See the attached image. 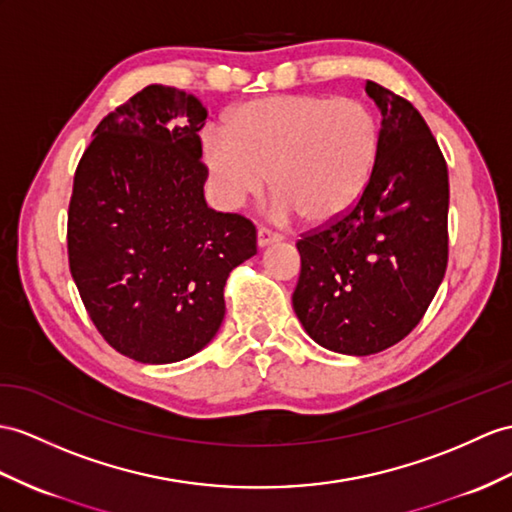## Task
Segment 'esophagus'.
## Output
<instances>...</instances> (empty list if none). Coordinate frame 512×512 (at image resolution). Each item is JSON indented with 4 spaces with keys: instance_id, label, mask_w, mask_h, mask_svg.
Instances as JSON below:
<instances>
[{
    "instance_id": "34e87169",
    "label": "esophagus",
    "mask_w": 512,
    "mask_h": 512,
    "mask_svg": "<svg viewBox=\"0 0 512 512\" xmlns=\"http://www.w3.org/2000/svg\"><path fill=\"white\" fill-rule=\"evenodd\" d=\"M280 239H282V236L276 234V232H271L269 228H258V234H256L258 247H267V245H271V243H278Z\"/></svg>"
}]
</instances>
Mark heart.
Returning <instances> with one entry per match:
<instances>
[{
	"label": "heart",
	"mask_w": 512,
	"mask_h": 512,
	"mask_svg": "<svg viewBox=\"0 0 512 512\" xmlns=\"http://www.w3.org/2000/svg\"><path fill=\"white\" fill-rule=\"evenodd\" d=\"M380 149L373 110L352 97L280 95L243 104L228 132L202 134V158L219 202L239 208L271 176L276 213L330 223L358 204Z\"/></svg>",
	"instance_id": "1"
}]
</instances>
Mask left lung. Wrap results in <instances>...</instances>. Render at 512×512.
Listing matches in <instances>:
<instances>
[{"instance_id": "obj_1", "label": "left lung", "mask_w": 512, "mask_h": 512, "mask_svg": "<svg viewBox=\"0 0 512 512\" xmlns=\"http://www.w3.org/2000/svg\"><path fill=\"white\" fill-rule=\"evenodd\" d=\"M382 112L380 149L358 204L297 241L293 308L310 339L347 356L400 343L447 267V165L419 110L367 80Z\"/></svg>"}]
</instances>
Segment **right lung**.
<instances>
[{
	"label": "right lung",
	"mask_w": 512,
	"mask_h": 512,
	"mask_svg": "<svg viewBox=\"0 0 512 512\" xmlns=\"http://www.w3.org/2000/svg\"><path fill=\"white\" fill-rule=\"evenodd\" d=\"M206 117L195 95L149 84L99 121L73 178V282L99 334L136 363L204 350L230 271L256 254L254 223L204 199Z\"/></svg>",
	"instance_id": "add662e5"
}]
</instances>
